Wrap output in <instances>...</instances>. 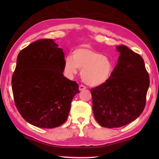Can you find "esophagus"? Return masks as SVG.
Listing matches in <instances>:
<instances>
[{"label":"esophagus","instance_id":"34e87169","mask_svg":"<svg viewBox=\"0 0 159 159\" xmlns=\"http://www.w3.org/2000/svg\"><path fill=\"white\" fill-rule=\"evenodd\" d=\"M86 89V86H85L84 85H79V90H83Z\"/></svg>","mask_w":159,"mask_h":159}]
</instances>
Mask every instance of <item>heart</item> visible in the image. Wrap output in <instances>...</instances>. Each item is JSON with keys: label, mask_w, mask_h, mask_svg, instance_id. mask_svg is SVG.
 Here are the masks:
<instances>
[{"label": "heart", "mask_w": 159, "mask_h": 159, "mask_svg": "<svg viewBox=\"0 0 159 159\" xmlns=\"http://www.w3.org/2000/svg\"><path fill=\"white\" fill-rule=\"evenodd\" d=\"M64 72L72 77L81 70L83 81L91 86L100 85L107 83L114 70L113 61L89 46H80L74 50L72 55L64 58Z\"/></svg>", "instance_id": "obj_1"}]
</instances>
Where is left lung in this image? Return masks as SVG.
I'll list each match as a JSON object with an SVG mask.
<instances>
[{
    "label": "left lung",
    "instance_id": "left-lung-1",
    "mask_svg": "<svg viewBox=\"0 0 159 159\" xmlns=\"http://www.w3.org/2000/svg\"><path fill=\"white\" fill-rule=\"evenodd\" d=\"M118 63L107 83L91 89L95 120L105 128L128 125L146 105L149 76L144 60L124 45L117 47Z\"/></svg>",
    "mask_w": 159,
    "mask_h": 159
}]
</instances>
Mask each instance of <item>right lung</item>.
<instances>
[{
	"instance_id": "1",
	"label": "right lung",
	"mask_w": 159,
	"mask_h": 159,
	"mask_svg": "<svg viewBox=\"0 0 159 159\" xmlns=\"http://www.w3.org/2000/svg\"><path fill=\"white\" fill-rule=\"evenodd\" d=\"M64 53L53 39H43L21 50L12 78L15 106L23 118L39 128L66 121L79 86L64 76Z\"/></svg>"
}]
</instances>
